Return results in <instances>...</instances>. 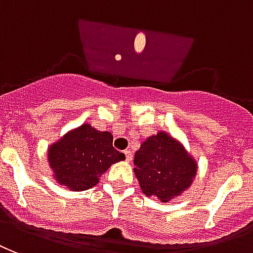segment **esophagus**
I'll list each match as a JSON object with an SVG mask.
<instances>
[{
    "instance_id": "34e87169",
    "label": "esophagus",
    "mask_w": 253,
    "mask_h": 253,
    "mask_svg": "<svg viewBox=\"0 0 253 253\" xmlns=\"http://www.w3.org/2000/svg\"><path fill=\"white\" fill-rule=\"evenodd\" d=\"M125 154V159L128 160V162H130L132 160V152L130 151H124Z\"/></svg>"
}]
</instances>
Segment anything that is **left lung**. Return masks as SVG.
Wrapping results in <instances>:
<instances>
[{
  "label": "left lung",
  "mask_w": 253,
  "mask_h": 253,
  "mask_svg": "<svg viewBox=\"0 0 253 253\" xmlns=\"http://www.w3.org/2000/svg\"><path fill=\"white\" fill-rule=\"evenodd\" d=\"M133 165L143 193L162 202L189 189L197 172L195 160L166 132L145 140L134 154Z\"/></svg>",
  "instance_id": "8db88e82"
}]
</instances>
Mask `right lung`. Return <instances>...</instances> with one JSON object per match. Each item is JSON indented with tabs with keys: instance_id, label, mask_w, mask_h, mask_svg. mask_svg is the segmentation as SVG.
Returning a JSON list of instances; mask_svg holds the SVG:
<instances>
[{
	"instance_id": "right-lung-1",
	"label": "right lung",
	"mask_w": 253,
	"mask_h": 253,
	"mask_svg": "<svg viewBox=\"0 0 253 253\" xmlns=\"http://www.w3.org/2000/svg\"><path fill=\"white\" fill-rule=\"evenodd\" d=\"M125 155L113 147V136L84 124L51 145L48 162L60 185L74 191L91 189L99 176Z\"/></svg>"
}]
</instances>
